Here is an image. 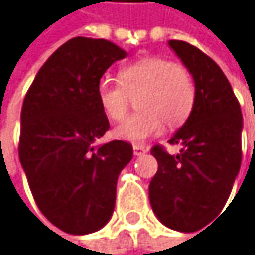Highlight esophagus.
<instances>
[{
	"mask_svg": "<svg viewBox=\"0 0 255 255\" xmlns=\"http://www.w3.org/2000/svg\"><path fill=\"white\" fill-rule=\"evenodd\" d=\"M133 152H134V155H142V154L148 152V146H145V145H133Z\"/></svg>",
	"mask_w": 255,
	"mask_h": 255,
	"instance_id": "obj_1",
	"label": "esophagus"
}]
</instances>
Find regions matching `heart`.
<instances>
[{"instance_id": "b5f03b06", "label": "heart", "mask_w": 255, "mask_h": 255, "mask_svg": "<svg viewBox=\"0 0 255 255\" xmlns=\"http://www.w3.org/2000/svg\"><path fill=\"white\" fill-rule=\"evenodd\" d=\"M104 115L122 121L136 100L137 113L115 130L121 140L140 143L169 128H180L196 103V87L190 71L178 62L145 57L119 69L118 81L103 80L97 90Z\"/></svg>"}]
</instances>
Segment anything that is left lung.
<instances>
[{"mask_svg": "<svg viewBox=\"0 0 255 255\" xmlns=\"http://www.w3.org/2000/svg\"><path fill=\"white\" fill-rule=\"evenodd\" d=\"M169 46L193 77L196 103L169 140L181 151L171 155L161 145L151 148L158 171L149 183V203L166 227L189 233L227 203L241 169L244 121L230 81L207 54L183 40H169Z\"/></svg>", "mask_w": 255, "mask_h": 255, "instance_id": "1", "label": "left lung"}]
</instances>
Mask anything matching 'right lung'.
I'll use <instances>...</instances> for the list:
<instances>
[{
  "mask_svg": "<svg viewBox=\"0 0 255 255\" xmlns=\"http://www.w3.org/2000/svg\"><path fill=\"white\" fill-rule=\"evenodd\" d=\"M125 56L106 39L74 37L45 62L24 98L21 165L39 210L69 234L109 222L118 177L133 158L128 142L95 145L110 128L97 97L100 80Z\"/></svg>",
  "mask_w": 255,
  "mask_h": 255,
  "instance_id": "add662e5",
  "label": "right lung"
}]
</instances>
